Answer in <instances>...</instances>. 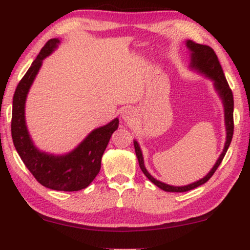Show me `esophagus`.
I'll use <instances>...</instances> for the list:
<instances>
[{
    "label": "esophagus",
    "instance_id": "34e87169",
    "mask_svg": "<svg viewBox=\"0 0 250 250\" xmlns=\"http://www.w3.org/2000/svg\"><path fill=\"white\" fill-rule=\"evenodd\" d=\"M122 118L127 123H133L136 119V111L133 108H125L122 114Z\"/></svg>",
    "mask_w": 250,
    "mask_h": 250
}]
</instances>
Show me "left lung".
Listing matches in <instances>:
<instances>
[{"label": "left lung", "instance_id": "obj_1", "mask_svg": "<svg viewBox=\"0 0 250 250\" xmlns=\"http://www.w3.org/2000/svg\"><path fill=\"white\" fill-rule=\"evenodd\" d=\"M187 47L190 49L191 52V65L190 66L193 68H196L202 73H204L209 77L211 79L214 80V85L216 90H218L220 96L223 100V104H224V116H226V126H227V141H226V146H224L223 152L220 155V158L216 161V164L214 165V167L212 168L211 171H209L208 175H206L204 178H202L201 180H198L196 183L190 184V185L187 186H183V187H176V186H169L167 184H164L159 180L154 179L149 172L146 171V167H144V162H143V157H142V152H141V149L137 144L136 141H134V147H135V153L137 157V160H139V165L140 168L142 170L144 175H146L149 180H151L152 183L154 184L155 186H158L159 188H161L162 190L165 191H172V193H183V191H188L194 189L198 186L203 185L208 180L211 178L213 176V173L216 171V169L219 168V166L221 165V162L223 160L224 155H226L228 149H229V146L231 143V140H232L233 136V95L232 91H231L229 84H228V81L226 77H224L223 70L221 64L219 62L218 56L213 48H211L209 46L206 45H201L197 44L193 41H188L187 42Z\"/></svg>", "mask_w": 250, "mask_h": 250}]
</instances>
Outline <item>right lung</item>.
Instances as JSON below:
<instances>
[{
  "label": "right lung",
  "mask_w": 250,
  "mask_h": 250,
  "mask_svg": "<svg viewBox=\"0 0 250 250\" xmlns=\"http://www.w3.org/2000/svg\"><path fill=\"white\" fill-rule=\"evenodd\" d=\"M59 39H49L21 79L13 96L11 134L21 160L39 184L50 189L77 191L88 187L101 167V157L111 134L118 127V119L95 129L74 151L62 157L41 152L29 136L24 121V104L27 93L42 66V60L53 52Z\"/></svg>",
  "instance_id": "right-lung-1"
}]
</instances>
